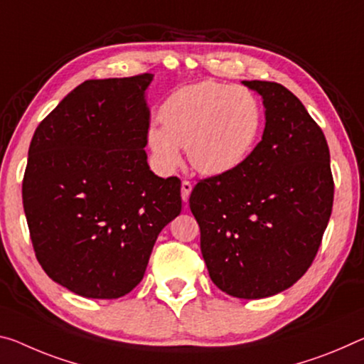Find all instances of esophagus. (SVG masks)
Wrapping results in <instances>:
<instances>
[{
  "instance_id": "1",
  "label": "esophagus",
  "mask_w": 364,
  "mask_h": 364,
  "mask_svg": "<svg viewBox=\"0 0 364 364\" xmlns=\"http://www.w3.org/2000/svg\"><path fill=\"white\" fill-rule=\"evenodd\" d=\"M191 191H193V184L189 183L188 180H183V183H181V199L184 200V203H188L189 194H191Z\"/></svg>"
}]
</instances>
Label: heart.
<instances>
[{"label":"heart","instance_id":"heart-1","mask_svg":"<svg viewBox=\"0 0 364 364\" xmlns=\"http://www.w3.org/2000/svg\"><path fill=\"white\" fill-rule=\"evenodd\" d=\"M147 144L160 170L170 171L186 147L189 164L203 175H223L243 164L257 141L262 109L243 87L217 82L186 85L164 102Z\"/></svg>","mask_w":364,"mask_h":364}]
</instances>
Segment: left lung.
I'll list each match as a JSON object with an SVG mask.
<instances>
[{
	"label": "left lung",
	"mask_w": 364,
	"mask_h": 364,
	"mask_svg": "<svg viewBox=\"0 0 364 364\" xmlns=\"http://www.w3.org/2000/svg\"><path fill=\"white\" fill-rule=\"evenodd\" d=\"M262 97L265 128L243 164L196 184L189 207L213 284L259 299L298 282L313 264L333 204L326 136L282 84L243 80Z\"/></svg>",
	"instance_id": "8db88e82"
}]
</instances>
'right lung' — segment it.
I'll return each instance as SVG.
<instances>
[{"label": "right lung", "instance_id": "obj_1", "mask_svg": "<svg viewBox=\"0 0 364 364\" xmlns=\"http://www.w3.org/2000/svg\"><path fill=\"white\" fill-rule=\"evenodd\" d=\"M154 74L85 80L33 132L22 203L37 261L85 298L124 296L159 233L181 212V181L149 168Z\"/></svg>", "mask_w": 364, "mask_h": 364}]
</instances>
